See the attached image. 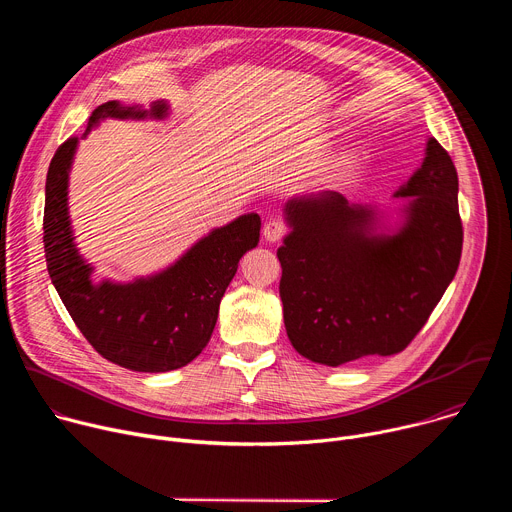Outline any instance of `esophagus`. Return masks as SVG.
Wrapping results in <instances>:
<instances>
[{"label":"esophagus","instance_id":"obj_1","mask_svg":"<svg viewBox=\"0 0 512 512\" xmlns=\"http://www.w3.org/2000/svg\"><path fill=\"white\" fill-rule=\"evenodd\" d=\"M285 233H287V227L281 221H275V218L263 227V237L267 243H277Z\"/></svg>","mask_w":512,"mask_h":512}]
</instances>
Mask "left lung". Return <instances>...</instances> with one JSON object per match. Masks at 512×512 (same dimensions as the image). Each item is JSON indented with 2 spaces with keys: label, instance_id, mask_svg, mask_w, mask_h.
Wrapping results in <instances>:
<instances>
[{
  "label": "left lung",
  "instance_id": "left-lung-1",
  "mask_svg": "<svg viewBox=\"0 0 512 512\" xmlns=\"http://www.w3.org/2000/svg\"><path fill=\"white\" fill-rule=\"evenodd\" d=\"M395 198L405 204L393 231L377 206L334 190L287 200L279 296L287 338L308 360L340 367L401 352L452 283L464 239L458 172L437 139Z\"/></svg>",
  "mask_w": 512,
  "mask_h": 512
}]
</instances>
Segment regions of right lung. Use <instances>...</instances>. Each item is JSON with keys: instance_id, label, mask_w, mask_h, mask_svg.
<instances>
[{"instance_id": "1", "label": "right lung", "mask_w": 512, "mask_h": 512, "mask_svg": "<svg viewBox=\"0 0 512 512\" xmlns=\"http://www.w3.org/2000/svg\"><path fill=\"white\" fill-rule=\"evenodd\" d=\"M168 109L166 101H156L150 109L107 101L91 113L85 135L107 117L164 119ZM77 148L79 137L66 139L46 176L44 253L58 296L91 346L119 367L137 373L186 367L212 336L218 306L239 259L257 247L261 218L251 212L212 229L156 275L129 283L95 281L93 265L77 249L68 216V174Z\"/></svg>"}]
</instances>
